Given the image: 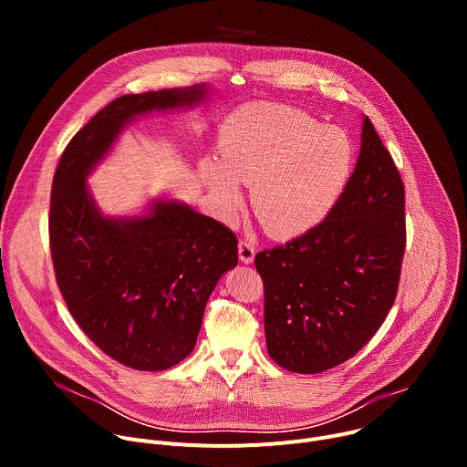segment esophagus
<instances>
[{
    "label": "esophagus",
    "instance_id": "esophagus-1",
    "mask_svg": "<svg viewBox=\"0 0 467 467\" xmlns=\"http://www.w3.org/2000/svg\"><path fill=\"white\" fill-rule=\"evenodd\" d=\"M254 254H256V251H254V245H253L251 242L242 240V242L238 244V256H240V260H242L244 264H251V262L254 260Z\"/></svg>",
    "mask_w": 467,
    "mask_h": 467
}]
</instances>
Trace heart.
Segmentation results:
<instances>
[{
  "mask_svg": "<svg viewBox=\"0 0 467 467\" xmlns=\"http://www.w3.org/2000/svg\"><path fill=\"white\" fill-rule=\"evenodd\" d=\"M353 171V144L338 127L321 125L299 109L254 103L220 127L216 161L203 159L199 179L216 214L231 223L251 207L272 236L294 238L317 227L340 202Z\"/></svg>",
  "mask_w": 467,
  "mask_h": 467,
  "instance_id": "b5f03b06",
  "label": "heart"
}]
</instances>
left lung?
I'll return each instance as SVG.
<instances>
[{"instance_id": "obj_1", "label": "left lung", "mask_w": 467, "mask_h": 467, "mask_svg": "<svg viewBox=\"0 0 467 467\" xmlns=\"http://www.w3.org/2000/svg\"><path fill=\"white\" fill-rule=\"evenodd\" d=\"M405 238L403 181L362 116L358 161L337 207L312 231L254 256L270 357L296 373L355 357L395 301Z\"/></svg>"}]
</instances>
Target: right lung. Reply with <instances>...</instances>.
I'll use <instances>...</instances> for the list:
<instances>
[{"label": "right lung", "instance_id": "1", "mask_svg": "<svg viewBox=\"0 0 467 467\" xmlns=\"http://www.w3.org/2000/svg\"><path fill=\"white\" fill-rule=\"evenodd\" d=\"M209 92L202 83L110 101L66 146L53 177L49 244L60 294L85 335L132 369L162 371L192 353L213 290L238 264V240L173 197L109 216L87 179L127 125L193 109Z\"/></svg>", "mask_w": 467, "mask_h": 467}]
</instances>
